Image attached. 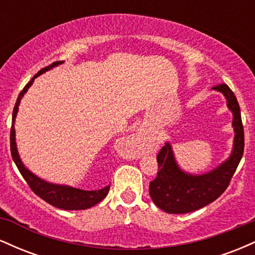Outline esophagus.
I'll use <instances>...</instances> for the list:
<instances>
[{
    "mask_svg": "<svg viewBox=\"0 0 255 255\" xmlns=\"http://www.w3.org/2000/svg\"><path fill=\"white\" fill-rule=\"evenodd\" d=\"M128 144L131 152H134L135 154H141L144 153L146 150V146H147V139H146V134L142 130H135L128 135L127 139Z\"/></svg>",
    "mask_w": 255,
    "mask_h": 255,
    "instance_id": "obj_1",
    "label": "esophagus"
}]
</instances>
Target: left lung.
Segmentation results:
<instances>
[{
    "label": "left lung",
    "instance_id": "1",
    "mask_svg": "<svg viewBox=\"0 0 255 255\" xmlns=\"http://www.w3.org/2000/svg\"><path fill=\"white\" fill-rule=\"evenodd\" d=\"M227 99L228 109L233 114L234 144L230 156L217 168L205 174L193 175L183 171L176 162L171 144L165 142L157 156L158 174L150 182V195L157 207L166 213L182 215L197 211L221 197L238 168L245 147L241 111L234 92L227 84L212 87Z\"/></svg>",
    "mask_w": 255,
    "mask_h": 255
}]
</instances>
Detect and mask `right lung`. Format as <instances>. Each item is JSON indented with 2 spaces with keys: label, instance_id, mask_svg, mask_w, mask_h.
Segmentation results:
<instances>
[{
  "label": "right lung",
  "instance_id": "right-lung-1",
  "mask_svg": "<svg viewBox=\"0 0 255 255\" xmlns=\"http://www.w3.org/2000/svg\"><path fill=\"white\" fill-rule=\"evenodd\" d=\"M63 62H55L50 64L49 67H45L42 71H39L34 75L33 78L28 81V84L24 87V90L20 92L19 97L16 99L15 107L13 110V119H11V129H10V152L11 157H13L14 163H15L17 169H19L20 174L22 175V177L25 178V181L27 182L30 188L33 191L39 198H42L44 201H46L48 204L52 205V206L57 207V209L62 210H86L90 207L95 206L96 204H98L99 201H102L107 197L108 193H109L110 184H108L104 188L98 189V191H84V189L75 188V187L67 186V184H57V183H51L48 181L43 180V178L38 177L37 175H34L33 172L28 170L26 168L24 163H22L21 158L19 156V152H17L16 147V141H15V128H14V124H15V118L16 114L19 111V105L21 102L22 97L27 90L30 89L31 85L33 84L34 79L39 77L43 73L50 71L54 67L58 66Z\"/></svg>",
  "mask_w": 255,
  "mask_h": 255
}]
</instances>
